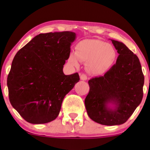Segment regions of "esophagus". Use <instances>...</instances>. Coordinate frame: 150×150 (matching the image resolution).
<instances>
[{"mask_svg":"<svg viewBox=\"0 0 150 150\" xmlns=\"http://www.w3.org/2000/svg\"><path fill=\"white\" fill-rule=\"evenodd\" d=\"M80 80H87V75H85V74H82V75H80Z\"/></svg>","mask_w":150,"mask_h":150,"instance_id":"obj_1","label":"esophagus"}]
</instances>
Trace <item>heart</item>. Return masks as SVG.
<instances>
[{
	"instance_id": "obj_1",
	"label": "heart",
	"mask_w": 150,
	"mask_h": 150,
	"mask_svg": "<svg viewBox=\"0 0 150 150\" xmlns=\"http://www.w3.org/2000/svg\"><path fill=\"white\" fill-rule=\"evenodd\" d=\"M116 58V50L112 46L99 39H84L75 46V52H71L68 62L71 66L79 68L81 61L87 63L86 69L91 75L104 73L112 66Z\"/></svg>"
}]
</instances>
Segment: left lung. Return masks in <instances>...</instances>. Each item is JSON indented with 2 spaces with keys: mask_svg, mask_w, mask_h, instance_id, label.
Masks as SVG:
<instances>
[{
  "mask_svg": "<svg viewBox=\"0 0 150 150\" xmlns=\"http://www.w3.org/2000/svg\"><path fill=\"white\" fill-rule=\"evenodd\" d=\"M119 53L104 76L89 80L85 104L89 118L101 125H121L140 105L144 77L139 58L123 43L111 39Z\"/></svg>",
  "mask_w": 150,
  "mask_h": 150,
  "instance_id": "obj_1",
  "label": "left lung"
}]
</instances>
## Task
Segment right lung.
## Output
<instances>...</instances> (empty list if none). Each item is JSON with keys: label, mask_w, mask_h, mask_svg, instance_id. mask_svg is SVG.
<instances>
[{"label": "right lung", "mask_w": 150, "mask_h": 150, "mask_svg": "<svg viewBox=\"0 0 150 150\" xmlns=\"http://www.w3.org/2000/svg\"><path fill=\"white\" fill-rule=\"evenodd\" d=\"M76 39L65 31L39 34L15 56L7 80L13 107L26 121L42 124L56 119L65 96L80 80L63 68Z\"/></svg>", "instance_id": "obj_1"}]
</instances>
